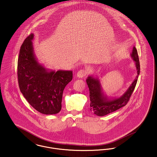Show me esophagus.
<instances>
[{
  "instance_id": "1",
  "label": "esophagus",
  "mask_w": 157,
  "mask_h": 157,
  "mask_svg": "<svg viewBox=\"0 0 157 157\" xmlns=\"http://www.w3.org/2000/svg\"><path fill=\"white\" fill-rule=\"evenodd\" d=\"M87 73H88V72L86 69H81L78 72L77 76L78 78H83L86 75Z\"/></svg>"
}]
</instances>
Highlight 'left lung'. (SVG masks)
Listing matches in <instances>:
<instances>
[{"instance_id":"obj_1","label":"left lung","mask_w":157,"mask_h":157,"mask_svg":"<svg viewBox=\"0 0 157 157\" xmlns=\"http://www.w3.org/2000/svg\"><path fill=\"white\" fill-rule=\"evenodd\" d=\"M130 56L135 61L137 75L128 90L118 98H109L102 92L99 79L93 76H89L86 81L90 90V110L98 116H104L124 107L129 101L135 90L140 73V63L138 52L133 47Z\"/></svg>"}]
</instances>
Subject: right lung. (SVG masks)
<instances>
[{
	"label": "right lung",
	"mask_w": 157,
	"mask_h": 157,
	"mask_svg": "<svg viewBox=\"0 0 157 157\" xmlns=\"http://www.w3.org/2000/svg\"><path fill=\"white\" fill-rule=\"evenodd\" d=\"M33 38L31 34L20 48L17 67L19 89L38 112L55 114L61 110L63 92L72 79V71H49L40 64L34 53Z\"/></svg>",
	"instance_id": "1"
}]
</instances>
